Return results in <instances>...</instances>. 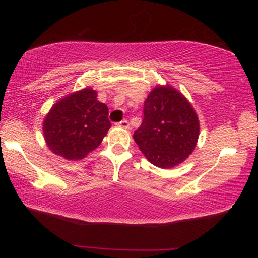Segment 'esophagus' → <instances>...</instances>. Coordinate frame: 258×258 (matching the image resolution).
<instances>
[{
  "label": "esophagus",
  "mask_w": 258,
  "mask_h": 258,
  "mask_svg": "<svg viewBox=\"0 0 258 258\" xmlns=\"http://www.w3.org/2000/svg\"><path fill=\"white\" fill-rule=\"evenodd\" d=\"M116 125L118 126V127H122V128H128V127H130V123H128V120H126V119L120 120V122L116 123Z\"/></svg>",
  "instance_id": "1"
}]
</instances>
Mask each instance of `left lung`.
Returning a JSON list of instances; mask_svg holds the SVG:
<instances>
[{
  "instance_id": "8db88e82",
  "label": "left lung",
  "mask_w": 258,
  "mask_h": 258,
  "mask_svg": "<svg viewBox=\"0 0 258 258\" xmlns=\"http://www.w3.org/2000/svg\"><path fill=\"white\" fill-rule=\"evenodd\" d=\"M144 118L134 141L153 165L172 168L194 151L200 135L197 114L171 85L157 86L144 102Z\"/></svg>"
}]
</instances>
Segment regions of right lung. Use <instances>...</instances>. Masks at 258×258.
<instances>
[{"instance_id": "right-lung-1", "label": "right lung", "mask_w": 258, "mask_h": 258, "mask_svg": "<svg viewBox=\"0 0 258 258\" xmlns=\"http://www.w3.org/2000/svg\"><path fill=\"white\" fill-rule=\"evenodd\" d=\"M111 127L108 108L86 87L54 104L43 123L47 146L70 161L84 158L102 143Z\"/></svg>"}]
</instances>
